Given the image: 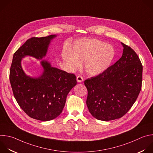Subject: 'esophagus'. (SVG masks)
I'll return each mask as SVG.
<instances>
[{
  "mask_svg": "<svg viewBox=\"0 0 153 153\" xmlns=\"http://www.w3.org/2000/svg\"><path fill=\"white\" fill-rule=\"evenodd\" d=\"M83 81V78L81 76H78L77 77V82L78 83H81Z\"/></svg>",
  "mask_w": 153,
  "mask_h": 153,
  "instance_id": "obj_1",
  "label": "esophagus"
}]
</instances>
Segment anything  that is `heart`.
I'll list each match as a JSON object with an SVG mask.
<instances>
[{
  "label": "heart",
  "instance_id": "1",
  "mask_svg": "<svg viewBox=\"0 0 153 153\" xmlns=\"http://www.w3.org/2000/svg\"><path fill=\"white\" fill-rule=\"evenodd\" d=\"M115 56L114 47L97 39H81L76 42L73 51L64 49L63 61L73 70L79 68L85 62V70L91 76H98L106 71Z\"/></svg>",
  "mask_w": 153,
  "mask_h": 153
}]
</instances>
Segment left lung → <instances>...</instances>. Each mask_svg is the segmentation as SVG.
Wrapping results in <instances>:
<instances>
[{
	"label": "left lung",
	"mask_w": 153,
	"mask_h": 153,
	"mask_svg": "<svg viewBox=\"0 0 153 153\" xmlns=\"http://www.w3.org/2000/svg\"><path fill=\"white\" fill-rule=\"evenodd\" d=\"M121 58L106 71L85 81L86 105L96 119L108 121L124 116L141 90L142 65L134 51L121 42Z\"/></svg>",
	"instance_id": "left-lung-1"
}]
</instances>
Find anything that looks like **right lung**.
I'll return each mask as SVG.
<instances>
[{
    "mask_svg": "<svg viewBox=\"0 0 153 153\" xmlns=\"http://www.w3.org/2000/svg\"><path fill=\"white\" fill-rule=\"evenodd\" d=\"M56 36L51 35L27 39L14 54L10 68V80L17 102L28 116L42 121L52 120L62 113L68 94L77 84L76 76L42 60V74L32 77L24 71L21 60L28 56L42 59L51 41Z\"/></svg>",
    "mask_w": 153,
    "mask_h": 153,
    "instance_id": "add662e5",
    "label": "right lung"
}]
</instances>
